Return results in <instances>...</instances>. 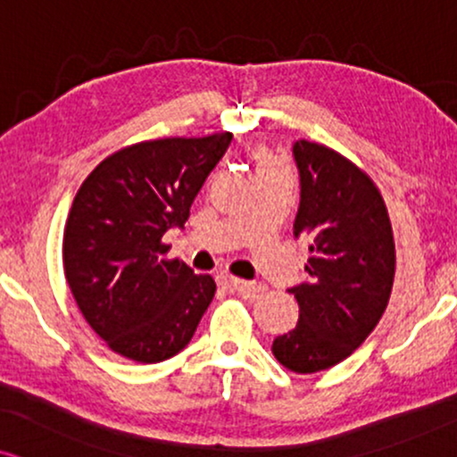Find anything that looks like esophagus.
Listing matches in <instances>:
<instances>
[{
  "label": "esophagus",
  "instance_id": "1",
  "mask_svg": "<svg viewBox=\"0 0 457 457\" xmlns=\"http://www.w3.org/2000/svg\"><path fill=\"white\" fill-rule=\"evenodd\" d=\"M225 285H228L229 291L243 294V295H246V298H255V295L262 291V285H257L253 281H245V278H238V277H225Z\"/></svg>",
  "mask_w": 457,
  "mask_h": 457
}]
</instances>
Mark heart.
<instances>
[{"label": "heart", "instance_id": "heart-1", "mask_svg": "<svg viewBox=\"0 0 457 457\" xmlns=\"http://www.w3.org/2000/svg\"><path fill=\"white\" fill-rule=\"evenodd\" d=\"M277 163H278V162L270 155V153H266V151L257 153V172H260V170H263V168L277 166Z\"/></svg>", "mask_w": 457, "mask_h": 457}]
</instances>
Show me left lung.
<instances>
[{"mask_svg": "<svg viewBox=\"0 0 457 457\" xmlns=\"http://www.w3.org/2000/svg\"><path fill=\"white\" fill-rule=\"evenodd\" d=\"M300 208L294 234L309 240L304 283L289 291L298 326L274 338L272 353L298 375L328 370L353 353L387 309L395 246L375 180L326 145L298 140Z\"/></svg>", "mask_w": 457, "mask_h": 457, "instance_id": "8db88e82", "label": "left lung"}]
</instances>
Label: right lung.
Segmentation results:
<instances>
[{"mask_svg": "<svg viewBox=\"0 0 457 457\" xmlns=\"http://www.w3.org/2000/svg\"><path fill=\"white\" fill-rule=\"evenodd\" d=\"M229 142V131L136 142L80 185L63 229V270L82 317L114 353L157 364L194 337L217 285L168 260L162 238L183 228Z\"/></svg>", "mask_w": 457, "mask_h": 457, "instance_id": "right-lung-1", "label": "right lung"}]
</instances>
